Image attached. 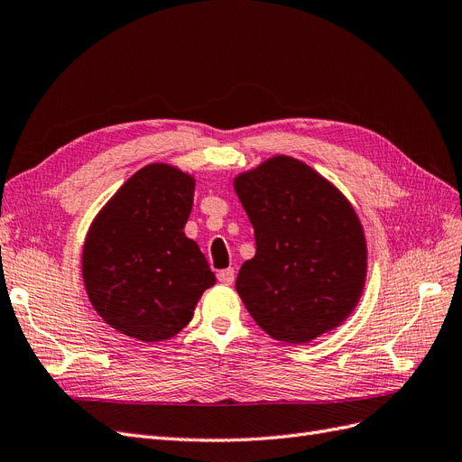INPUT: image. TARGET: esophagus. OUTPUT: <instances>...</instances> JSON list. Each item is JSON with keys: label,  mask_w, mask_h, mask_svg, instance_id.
I'll return each instance as SVG.
<instances>
[{"label": "esophagus", "mask_w": 462, "mask_h": 462, "mask_svg": "<svg viewBox=\"0 0 462 462\" xmlns=\"http://www.w3.org/2000/svg\"><path fill=\"white\" fill-rule=\"evenodd\" d=\"M217 278H218V282H220V284H225V286H230V284H232V282H234V269H225V271H218Z\"/></svg>", "instance_id": "obj_1"}]
</instances>
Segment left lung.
I'll use <instances>...</instances> for the list:
<instances>
[{
	"mask_svg": "<svg viewBox=\"0 0 462 462\" xmlns=\"http://www.w3.org/2000/svg\"><path fill=\"white\" fill-rule=\"evenodd\" d=\"M255 230V257L236 280L261 328L286 344L334 330L359 303L366 242L351 203L326 178L278 155L234 178Z\"/></svg>",
	"mask_w": 462,
	"mask_h": 462,
	"instance_id": "obj_1",
	"label": "left lung"
}]
</instances>
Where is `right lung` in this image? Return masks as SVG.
Returning a JSON list of instances; mask_svg holds the SVG:
<instances>
[{
    "mask_svg": "<svg viewBox=\"0 0 462 462\" xmlns=\"http://www.w3.org/2000/svg\"><path fill=\"white\" fill-rule=\"evenodd\" d=\"M196 180L165 162L132 174L88 230L82 276L97 315L140 341L176 336L215 284L198 244L184 234Z\"/></svg>",
    "mask_w": 462,
    "mask_h": 462,
    "instance_id": "right-lung-1",
    "label": "right lung"
}]
</instances>
